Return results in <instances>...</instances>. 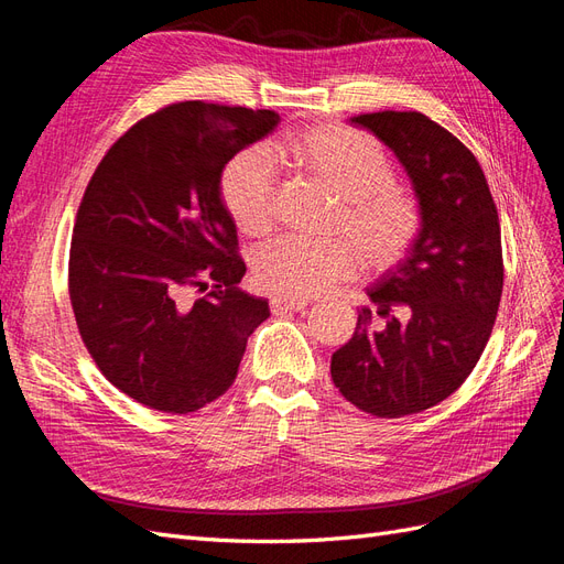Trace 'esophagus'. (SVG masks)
<instances>
[{
	"instance_id": "34e87169",
	"label": "esophagus",
	"mask_w": 564,
	"mask_h": 564,
	"mask_svg": "<svg viewBox=\"0 0 564 564\" xmlns=\"http://www.w3.org/2000/svg\"><path fill=\"white\" fill-rule=\"evenodd\" d=\"M305 305H308V301H305V299H286V296H272L270 299V311L275 315L296 313V311H303Z\"/></svg>"
}]
</instances>
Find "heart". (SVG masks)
<instances>
[{"label": "heart", "mask_w": 564, "mask_h": 564, "mask_svg": "<svg viewBox=\"0 0 564 564\" xmlns=\"http://www.w3.org/2000/svg\"><path fill=\"white\" fill-rule=\"evenodd\" d=\"M278 155L336 197L332 230L351 237H282L253 259L263 292L311 299L362 268L386 270L402 261L421 235L419 202L395 185V169L371 135L348 127L303 129L278 145ZM220 197L237 230L261 237L275 216V172L263 150L235 155L220 176Z\"/></svg>", "instance_id": "b5f03b06"}]
</instances>
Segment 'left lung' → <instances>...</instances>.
Wrapping results in <instances>:
<instances>
[{"instance_id":"1","label":"left lung","mask_w":564,"mask_h":564,"mask_svg":"<svg viewBox=\"0 0 564 564\" xmlns=\"http://www.w3.org/2000/svg\"><path fill=\"white\" fill-rule=\"evenodd\" d=\"M383 141L412 181L423 226L404 259L367 289L332 379L367 414H419L468 379L487 346L503 292L497 204L473 152L421 112L350 119Z\"/></svg>"}]
</instances>
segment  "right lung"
Returning <instances> with one entry per match:
<instances>
[{"mask_svg": "<svg viewBox=\"0 0 564 564\" xmlns=\"http://www.w3.org/2000/svg\"><path fill=\"white\" fill-rule=\"evenodd\" d=\"M280 124L272 110L185 100L135 122L82 197L67 284L104 377L150 409L197 412L232 386L270 308L240 286L226 164Z\"/></svg>", "mask_w": 564, "mask_h": 564, "instance_id": "right-lung-1", "label": "right lung"}]
</instances>
